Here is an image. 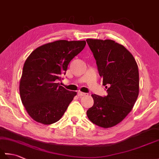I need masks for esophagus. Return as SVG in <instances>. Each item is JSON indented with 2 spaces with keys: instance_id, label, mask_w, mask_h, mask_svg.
Wrapping results in <instances>:
<instances>
[{
  "instance_id": "esophagus-1",
  "label": "esophagus",
  "mask_w": 159,
  "mask_h": 159,
  "mask_svg": "<svg viewBox=\"0 0 159 159\" xmlns=\"http://www.w3.org/2000/svg\"><path fill=\"white\" fill-rule=\"evenodd\" d=\"M77 95H78V96H79V97H83L84 96H85L86 93H83V92H78V93H77Z\"/></svg>"
}]
</instances>
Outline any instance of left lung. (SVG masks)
I'll use <instances>...</instances> for the list:
<instances>
[{
  "instance_id": "1",
  "label": "left lung",
  "mask_w": 159,
  "mask_h": 159,
  "mask_svg": "<svg viewBox=\"0 0 159 159\" xmlns=\"http://www.w3.org/2000/svg\"><path fill=\"white\" fill-rule=\"evenodd\" d=\"M96 61L107 96L92 94L93 105L87 116L104 128L121 122L133 108L139 95V70L133 55L122 45L111 39H86Z\"/></svg>"
}]
</instances>
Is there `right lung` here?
<instances>
[{"mask_svg": "<svg viewBox=\"0 0 159 159\" xmlns=\"http://www.w3.org/2000/svg\"><path fill=\"white\" fill-rule=\"evenodd\" d=\"M85 41L58 40L46 43L31 53L24 64L20 95L33 120L43 124L59 121L76 95L57 80L66 74L70 61L85 48Z\"/></svg>", "mask_w": 159, "mask_h": 159, "instance_id": "right-lung-1", "label": "right lung"}]
</instances>
